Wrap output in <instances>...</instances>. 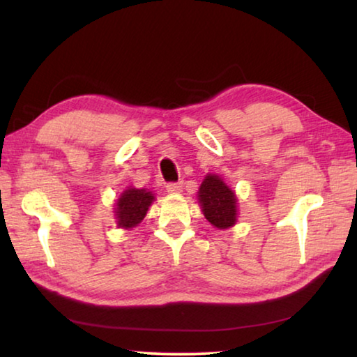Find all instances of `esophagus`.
Wrapping results in <instances>:
<instances>
[{"mask_svg": "<svg viewBox=\"0 0 357 357\" xmlns=\"http://www.w3.org/2000/svg\"><path fill=\"white\" fill-rule=\"evenodd\" d=\"M167 192L168 193H181V192H183V183L167 184Z\"/></svg>", "mask_w": 357, "mask_h": 357, "instance_id": "obj_1", "label": "esophagus"}]
</instances>
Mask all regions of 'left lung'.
<instances>
[{
    "label": "left lung",
    "mask_w": 357,
    "mask_h": 357,
    "mask_svg": "<svg viewBox=\"0 0 357 357\" xmlns=\"http://www.w3.org/2000/svg\"><path fill=\"white\" fill-rule=\"evenodd\" d=\"M198 203L211 225L227 229L238 222V197L219 174L208 173L198 189Z\"/></svg>",
    "instance_id": "obj_1"
}]
</instances>
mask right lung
<instances>
[{
    "label": "right lung",
    "instance_id": "1",
    "mask_svg": "<svg viewBox=\"0 0 357 357\" xmlns=\"http://www.w3.org/2000/svg\"><path fill=\"white\" fill-rule=\"evenodd\" d=\"M154 200V193L148 189H135L130 185L123 190L113 208L118 228L132 229L140 225Z\"/></svg>",
    "mask_w": 357,
    "mask_h": 357
}]
</instances>
